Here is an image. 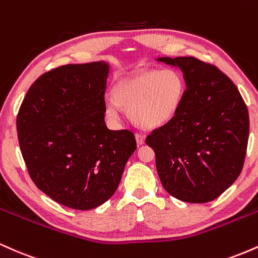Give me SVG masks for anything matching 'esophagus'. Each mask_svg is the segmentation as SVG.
<instances>
[{
    "mask_svg": "<svg viewBox=\"0 0 258 258\" xmlns=\"http://www.w3.org/2000/svg\"><path fill=\"white\" fill-rule=\"evenodd\" d=\"M136 141H137V143L139 144V146H142V144L144 143V141H146V136L137 132V133H136Z\"/></svg>",
    "mask_w": 258,
    "mask_h": 258,
    "instance_id": "esophagus-1",
    "label": "esophagus"
}]
</instances>
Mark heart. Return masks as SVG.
Returning <instances> with one entry per match:
<instances>
[{
  "instance_id": "1",
  "label": "heart",
  "mask_w": 258,
  "mask_h": 258,
  "mask_svg": "<svg viewBox=\"0 0 258 258\" xmlns=\"http://www.w3.org/2000/svg\"><path fill=\"white\" fill-rule=\"evenodd\" d=\"M185 80L177 70H144L119 80L112 97L106 100L105 114L116 122L121 108L128 110L135 123L155 128L171 121L179 111L185 96Z\"/></svg>"
}]
</instances>
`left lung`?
<instances>
[{
	"mask_svg": "<svg viewBox=\"0 0 258 258\" xmlns=\"http://www.w3.org/2000/svg\"><path fill=\"white\" fill-rule=\"evenodd\" d=\"M178 67L185 96L176 116L148 136L160 180L185 203L215 200L235 182L248 141L247 106L236 86L215 65L194 57H161Z\"/></svg>",
	"mask_w": 258,
	"mask_h": 258,
	"instance_id": "1",
	"label": "left lung"
}]
</instances>
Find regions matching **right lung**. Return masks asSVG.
Wrapping results in <instances>:
<instances>
[{"label": "right lung", "mask_w": 258, "mask_h": 258, "mask_svg": "<svg viewBox=\"0 0 258 258\" xmlns=\"http://www.w3.org/2000/svg\"><path fill=\"white\" fill-rule=\"evenodd\" d=\"M109 64H68L41 75L17 116L20 150L32 182L61 205L91 210L119 186L137 149L133 132L105 125Z\"/></svg>", "instance_id": "1"}]
</instances>
